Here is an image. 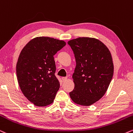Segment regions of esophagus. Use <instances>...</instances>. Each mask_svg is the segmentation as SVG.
Here are the masks:
<instances>
[{
    "label": "esophagus",
    "instance_id": "obj_1",
    "mask_svg": "<svg viewBox=\"0 0 133 133\" xmlns=\"http://www.w3.org/2000/svg\"><path fill=\"white\" fill-rule=\"evenodd\" d=\"M67 79H68V77H62V80L63 82H64V81H66Z\"/></svg>",
    "mask_w": 133,
    "mask_h": 133
}]
</instances>
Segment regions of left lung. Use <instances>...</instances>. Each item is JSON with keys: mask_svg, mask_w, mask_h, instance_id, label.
Instances as JSON below:
<instances>
[{"mask_svg": "<svg viewBox=\"0 0 133 133\" xmlns=\"http://www.w3.org/2000/svg\"><path fill=\"white\" fill-rule=\"evenodd\" d=\"M68 43L76 61L72 75L75 86L69 95L76 103L89 106L108 89L114 71L112 57L108 48L95 38L80 37Z\"/></svg>", "mask_w": 133, "mask_h": 133, "instance_id": "8db88e82", "label": "left lung"}]
</instances>
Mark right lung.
Here are the masks:
<instances>
[{
    "label": "right lung",
    "mask_w": 133,
    "mask_h": 133,
    "mask_svg": "<svg viewBox=\"0 0 133 133\" xmlns=\"http://www.w3.org/2000/svg\"><path fill=\"white\" fill-rule=\"evenodd\" d=\"M65 45L62 40L37 37L21 51L17 63V76L23 95L38 107L52 103L59 89L55 76L54 55Z\"/></svg>",
    "instance_id": "1"
}]
</instances>
